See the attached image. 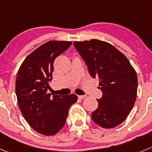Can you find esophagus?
I'll use <instances>...</instances> for the list:
<instances>
[{
    "mask_svg": "<svg viewBox=\"0 0 152 152\" xmlns=\"http://www.w3.org/2000/svg\"><path fill=\"white\" fill-rule=\"evenodd\" d=\"M86 96H87L86 95H79L78 96V98L80 99H85Z\"/></svg>",
    "mask_w": 152,
    "mask_h": 152,
    "instance_id": "obj_1",
    "label": "esophagus"
}]
</instances>
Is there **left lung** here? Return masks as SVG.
Returning a JSON list of instances; mask_svg holds the SVG:
<instances>
[{"label": "left lung", "mask_w": 152, "mask_h": 152, "mask_svg": "<svg viewBox=\"0 0 152 152\" xmlns=\"http://www.w3.org/2000/svg\"><path fill=\"white\" fill-rule=\"evenodd\" d=\"M91 77L99 80L102 96L91 114L96 124L111 129L121 124L133 108L137 76L127 58L113 45L92 39L73 43Z\"/></svg>", "instance_id": "1"}]
</instances>
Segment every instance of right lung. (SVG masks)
<instances>
[{
  "instance_id": "1",
  "label": "right lung",
  "mask_w": 152,
  "mask_h": 152,
  "mask_svg": "<svg viewBox=\"0 0 152 152\" xmlns=\"http://www.w3.org/2000/svg\"><path fill=\"white\" fill-rule=\"evenodd\" d=\"M72 45L71 42L50 41L29 54L19 68L15 94L26 121L39 133L54 135L64 126L69 107L77 96L53 95L48 91L53 79L56 58Z\"/></svg>"
}]
</instances>
